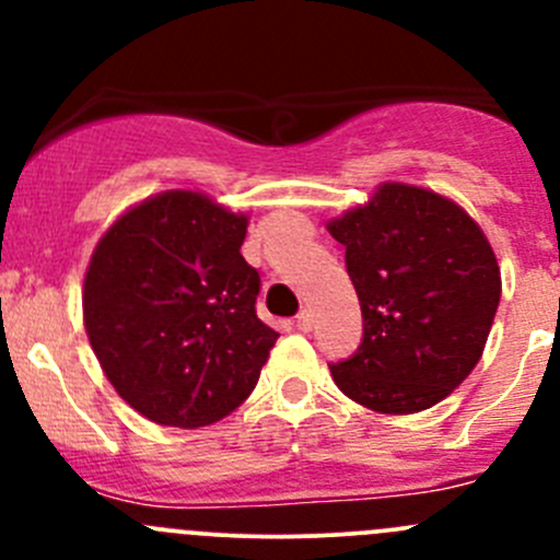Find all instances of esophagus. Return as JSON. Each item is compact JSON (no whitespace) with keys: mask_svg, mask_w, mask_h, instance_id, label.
I'll use <instances>...</instances> for the list:
<instances>
[{"mask_svg":"<svg viewBox=\"0 0 560 560\" xmlns=\"http://www.w3.org/2000/svg\"><path fill=\"white\" fill-rule=\"evenodd\" d=\"M295 327L301 332H308L314 327V316H312V312H301L295 316Z\"/></svg>","mask_w":560,"mask_h":560,"instance_id":"1","label":"esophagus"}]
</instances>
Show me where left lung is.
<instances>
[{
  "instance_id": "left-lung-1",
  "label": "left lung",
  "mask_w": 560,
  "mask_h": 560,
  "mask_svg": "<svg viewBox=\"0 0 560 560\" xmlns=\"http://www.w3.org/2000/svg\"><path fill=\"white\" fill-rule=\"evenodd\" d=\"M347 248L363 343L330 365L347 398L380 415H415L447 398L479 363L501 298L488 235L450 197L385 180L327 222Z\"/></svg>"
}]
</instances>
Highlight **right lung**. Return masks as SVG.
<instances>
[{
    "mask_svg": "<svg viewBox=\"0 0 560 560\" xmlns=\"http://www.w3.org/2000/svg\"><path fill=\"white\" fill-rule=\"evenodd\" d=\"M248 213L197 189L129 206L83 279V327L113 389L156 425L202 428L248 398L279 332L254 301Z\"/></svg>",
    "mask_w": 560,
    "mask_h": 560,
    "instance_id": "1",
    "label": "right lung"
}]
</instances>
